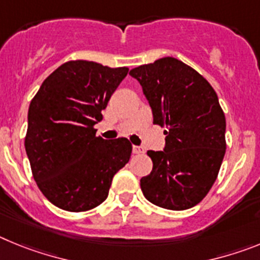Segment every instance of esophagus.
Wrapping results in <instances>:
<instances>
[{"mask_svg":"<svg viewBox=\"0 0 260 260\" xmlns=\"http://www.w3.org/2000/svg\"><path fill=\"white\" fill-rule=\"evenodd\" d=\"M133 152H134L135 155H142V153H144V148H143V147L134 146V147H133Z\"/></svg>","mask_w":260,"mask_h":260,"instance_id":"esophagus-1","label":"esophagus"}]
</instances>
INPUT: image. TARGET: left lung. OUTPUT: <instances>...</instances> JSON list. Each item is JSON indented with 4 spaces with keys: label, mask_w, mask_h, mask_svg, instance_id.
Listing matches in <instances>:
<instances>
[{
    "label": "left lung",
    "mask_w": 260,
    "mask_h": 260,
    "mask_svg": "<svg viewBox=\"0 0 260 260\" xmlns=\"http://www.w3.org/2000/svg\"><path fill=\"white\" fill-rule=\"evenodd\" d=\"M164 127V151H148L152 172L141 180L147 201L172 211L191 208L215 183L225 142V116L219 99L198 71L173 57L130 70Z\"/></svg>",
    "instance_id": "obj_1"
}]
</instances>
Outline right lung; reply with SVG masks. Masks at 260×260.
<instances>
[{"instance_id": "obj_1", "label": "right lung", "mask_w": 260, "mask_h": 260, "mask_svg": "<svg viewBox=\"0 0 260 260\" xmlns=\"http://www.w3.org/2000/svg\"><path fill=\"white\" fill-rule=\"evenodd\" d=\"M127 73V68L69 61L31 100L24 147L36 185L56 207L69 212L98 207L114 174L128 162V139L105 141L93 127Z\"/></svg>"}]
</instances>
